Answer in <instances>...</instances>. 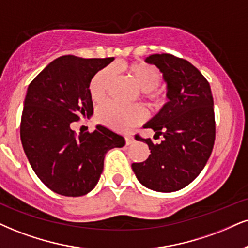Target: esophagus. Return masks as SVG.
<instances>
[{"mask_svg": "<svg viewBox=\"0 0 248 248\" xmlns=\"http://www.w3.org/2000/svg\"><path fill=\"white\" fill-rule=\"evenodd\" d=\"M133 142H134V137L132 134H126V136H125V143H126V145H131V143Z\"/></svg>", "mask_w": 248, "mask_h": 248, "instance_id": "34e87169", "label": "esophagus"}]
</instances>
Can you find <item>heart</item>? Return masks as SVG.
Returning a JSON list of instances; mask_svg holds the SVG:
<instances>
[{"mask_svg":"<svg viewBox=\"0 0 248 248\" xmlns=\"http://www.w3.org/2000/svg\"><path fill=\"white\" fill-rule=\"evenodd\" d=\"M139 85V87L145 92V95L154 106L161 105L163 96L161 94L153 92L156 90L162 80V76L154 65L148 63H132L124 66ZM112 77V70L105 68L94 75L90 82V95L92 100L100 102L105 99L109 82ZM97 121L114 130L127 131L134 125L141 123L146 117V111L140 106H123L115 101L101 105L96 112Z\"/></svg>","mask_w":248,"mask_h":248,"instance_id":"obj_1","label":"heart"}]
</instances>
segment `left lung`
<instances>
[{
	"label": "left lung",
	"instance_id": "left-lung-1",
	"mask_svg": "<svg viewBox=\"0 0 248 248\" xmlns=\"http://www.w3.org/2000/svg\"><path fill=\"white\" fill-rule=\"evenodd\" d=\"M163 73L169 101L146 127L154 130L160 143L138 137L151 154L132 163L143 186L157 192H175L187 186L202 171L215 142V114L209 82L188 61L171 54L146 59Z\"/></svg>",
	"mask_w": 248,
	"mask_h": 248
}]
</instances>
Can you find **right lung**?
I'll return each mask as SVG.
<instances>
[{
    "label": "right lung",
    "instance_id": "right-lung-1",
    "mask_svg": "<svg viewBox=\"0 0 248 248\" xmlns=\"http://www.w3.org/2000/svg\"><path fill=\"white\" fill-rule=\"evenodd\" d=\"M112 60L65 55L48 64L29 85L21 143L36 176L55 193H88L99 182L106 153L125 145L123 137L101 125L79 134L71 129L72 122L93 114L90 82Z\"/></svg>",
    "mask_w": 248,
    "mask_h": 248
}]
</instances>
